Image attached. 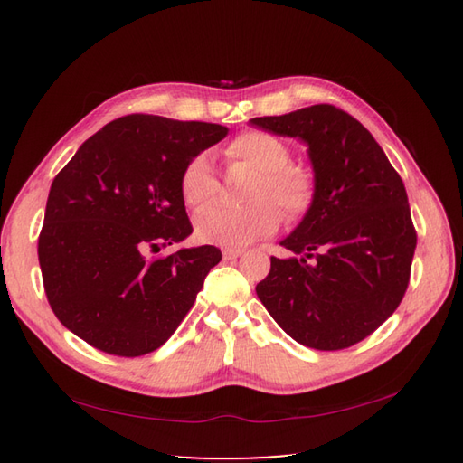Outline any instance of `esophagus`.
<instances>
[{
	"label": "esophagus",
	"instance_id": "obj_1",
	"mask_svg": "<svg viewBox=\"0 0 463 463\" xmlns=\"http://www.w3.org/2000/svg\"><path fill=\"white\" fill-rule=\"evenodd\" d=\"M242 254H244V250H241V249H224V250H222V257H224L226 260L239 259V257H242Z\"/></svg>",
	"mask_w": 463,
	"mask_h": 463
}]
</instances>
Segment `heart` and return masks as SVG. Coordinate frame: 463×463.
Here are the masks:
<instances>
[{
  "label": "heart",
  "instance_id": "heart-1",
  "mask_svg": "<svg viewBox=\"0 0 463 463\" xmlns=\"http://www.w3.org/2000/svg\"><path fill=\"white\" fill-rule=\"evenodd\" d=\"M290 145L267 131H244L224 146V159L259 173L249 193L252 203L226 206L213 203L194 216V232L204 242L221 247H242L277 231L280 213L287 221H300L317 201V179L308 166L290 163ZM179 189L183 201L196 209L219 191V179L209 155H194L184 165ZM273 202L270 203L269 201Z\"/></svg>",
  "mask_w": 463,
  "mask_h": 463
}]
</instances>
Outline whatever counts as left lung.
<instances>
[{
    "label": "left lung",
    "instance_id": "1",
    "mask_svg": "<svg viewBox=\"0 0 463 463\" xmlns=\"http://www.w3.org/2000/svg\"><path fill=\"white\" fill-rule=\"evenodd\" d=\"M250 125L308 145L317 201L257 284L264 308L304 346H354L388 320L410 282L416 229L406 186L370 131L334 105Z\"/></svg>",
    "mask_w": 463,
    "mask_h": 463
}]
</instances>
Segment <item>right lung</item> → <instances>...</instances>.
<instances>
[{"mask_svg":"<svg viewBox=\"0 0 463 463\" xmlns=\"http://www.w3.org/2000/svg\"><path fill=\"white\" fill-rule=\"evenodd\" d=\"M216 123L127 115L90 137L52 183L39 267L59 322L113 356L171 338L222 259L211 244L151 257L193 232L179 181L224 139Z\"/></svg>","mask_w":463,"mask_h":463,"instance_id":"1","label":"right lung"}]
</instances>
